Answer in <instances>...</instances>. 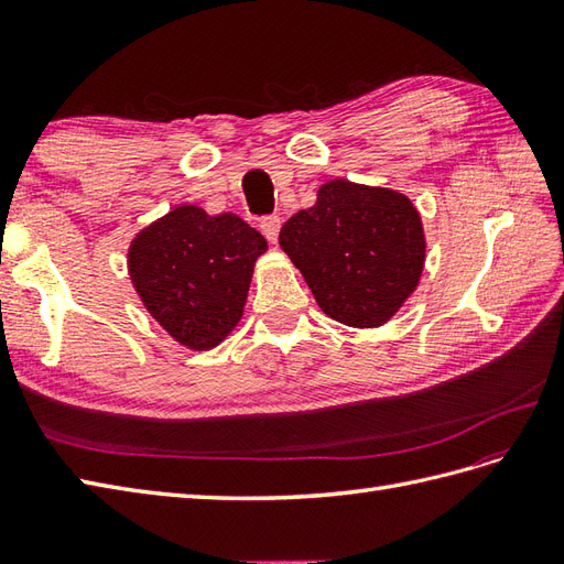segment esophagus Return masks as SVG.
<instances>
[{
  "mask_svg": "<svg viewBox=\"0 0 564 564\" xmlns=\"http://www.w3.org/2000/svg\"><path fill=\"white\" fill-rule=\"evenodd\" d=\"M259 228H262V234L267 236L269 242H276L279 240V230H281V216H264L262 221H259Z\"/></svg>",
  "mask_w": 564,
  "mask_h": 564,
  "instance_id": "34e87169",
  "label": "esophagus"
}]
</instances>
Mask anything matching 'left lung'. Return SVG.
I'll list each match as a JSON object with an SVG mask.
<instances>
[{"mask_svg":"<svg viewBox=\"0 0 564 564\" xmlns=\"http://www.w3.org/2000/svg\"><path fill=\"white\" fill-rule=\"evenodd\" d=\"M279 242L322 312L355 328L393 319L426 259L422 216L408 195L345 178L326 181L314 207L285 221Z\"/></svg>","mask_w":564,"mask_h":564,"instance_id":"obj_1","label":"left lung"}]
</instances>
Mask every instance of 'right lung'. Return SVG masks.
<instances>
[{"label": "right lung", "mask_w": 564, "mask_h": 564, "mask_svg": "<svg viewBox=\"0 0 564 564\" xmlns=\"http://www.w3.org/2000/svg\"><path fill=\"white\" fill-rule=\"evenodd\" d=\"M264 236L240 216L173 207L128 248V273L144 310L187 350H212L245 312Z\"/></svg>", "instance_id": "right-lung-1"}]
</instances>
